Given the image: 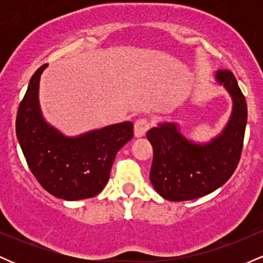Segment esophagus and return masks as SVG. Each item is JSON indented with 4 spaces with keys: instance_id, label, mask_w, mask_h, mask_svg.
Returning <instances> with one entry per match:
<instances>
[{
    "instance_id": "obj_1",
    "label": "esophagus",
    "mask_w": 263,
    "mask_h": 263,
    "mask_svg": "<svg viewBox=\"0 0 263 263\" xmlns=\"http://www.w3.org/2000/svg\"><path fill=\"white\" fill-rule=\"evenodd\" d=\"M151 123L147 119L142 117V119H138L137 121L135 122V136L136 137H143L146 135V132L149 129Z\"/></svg>"
}]
</instances>
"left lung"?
I'll return each mask as SVG.
<instances>
[{
	"instance_id": "left-lung-1",
	"label": "left lung",
	"mask_w": 263,
	"mask_h": 263,
	"mask_svg": "<svg viewBox=\"0 0 263 263\" xmlns=\"http://www.w3.org/2000/svg\"><path fill=\"white\" fill-rule=\"evenodd\" d=\"M216 80L231 95L232 114L224 131L204 144L188 141L174 122L159 123L147 138L153 147L149 179L161 197L184 201L210 194L230 179L240 162L247 122L245 96L228 69Z\"/></svg>"
}]
</instances>
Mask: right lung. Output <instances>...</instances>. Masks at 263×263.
Returning <instances> with one entry per match:
<instances>
[{"label":"right lung","mask_w":263,"mask_h":263,"mask_svg":"<svg viewBox=\"0 0 263 263\" xmlns=\"http://www.w3.org/2000/svg\"><path fill=\"white\" fill-rule=\"evenodd\" d=\"M45 66L33 74L18 107V142L33 176L48 193L64 200L92 198L108 182L116 153L134 137V123L65 137L44 121L39 107V79Z\"/></svg>","instance_id":"1"}]
</instances>
